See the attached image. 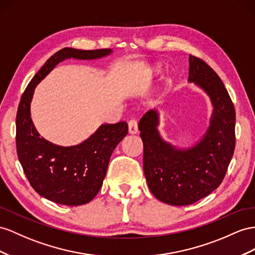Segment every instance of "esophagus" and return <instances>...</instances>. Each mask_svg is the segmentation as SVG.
I'll use <instances>...</instances> for the list:
<instances>
[{"label":"esophagus","instance_id":"1","mask_svg":"<svg viewBox=\"0 0 255 255\" xmlns=\"http://www.w3.org/2000/svg\"><path fill=\"white\" fill-rule=\"evenodd\" d=\"M128 130L130 134H135L138 132V123L135 120H131L128 122Z\"/></svg>","mask_w":255,"mask_h":255}]
</instances>
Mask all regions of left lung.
Listing matches in <instances>:
<instances>
[{"mask_svg":"<svg viewBox=\"0 0 255 255\" xmlns=\"http://www.w3.org/2000/svg\"><path fill=\"white\" fill-rule=\"evenodd\" d=\"M188 82L210 98L213 111L199 142L179 148L159 134V113L149 110L139 122L143 169L152 194L171 206L192 205L211 194L223 181L235 151V113L223 82L209 65L190 56Z\"/></svg>","mask_w":255,"mask_h":255,"instance_id":"1","label":"left lung"}]
</instances>
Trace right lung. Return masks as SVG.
<instances>
[{
    "label": "right lung",
    "instance_id": "obj_1",
    "mask_svg": "<svg viewBox=\"0 0 255 255\" xmlns=\"http://www.w3.org/2000/svg\"><path fill=\"white\" fill-rule=\"evenodd\" d=\"M112 49L82 50L65 47L45 62L25 88L16 117V146L19 161L31 186L56 204L81 206L93 200L106 178L114 148L128 133L126 122L103 124L88 139L73 146H60L40 136L31 120V101L36 85L56 65L70 58L100 59Z\"/></svg>",
    "mask_w": 255,
    "mask_h": 255
}]
</instances>
